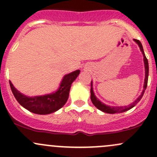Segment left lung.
<instances>
[{"mask_svg": "<svg viewBox=\"0 0 157 157\" xmlns=\"http://www.w3.org/2000/svg\"><path fill=\"white\" fill-rule=\"evenodd\" d=\"M134 42L138 45V46L140 47V51H141L142 54H143L144 56V67H145V79H144V90L142 92L141 95L134 101L133 103H131V105H128V106H109V105H106L105 104L102 103L101 101H99L97 98L96 97L94 94V92H93V81H91V89H90V93H91V96H90V99H91L92 102H93V105L96 107L99 110L102 111V112H105V113H109V114H115V113H121V112H124L125 111L129 110L131 108H133L134 106H135V105H137V102H139V101L141 99V98L143 97L144 93L145 90L147 89V81H148V75H149V65H148V61H147L146 56H145L144 52L143 46H142V44L140 43V42L137 39H134Z\"/></svg>", "mask_w": 157, "mask_h": 157, "instance_id": "1", "label": "left lung"}]
</instances>
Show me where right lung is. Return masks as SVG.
I'll list each match as a JSON object with an SVG mask.
<instances>
[{"label": "right lung", "mask_w": 157, "mask_h": 157, "mask_svg": "<svg viewBox=\"0 0 157 157\" xmlns=\"http://www.w3.org/2000/svg\"><path fill=\"white\" fill-rule=\"evenodd\" d=\"M80 72V70H77L74 72L66 74L63 77L60 87L56 92L44 96L29 97L18 91L10 81V86L13 94L22 106L33 113L48 115L58 111L67 102L71 84L78 77Z\"/></svg>", "instance_id": "right-lung-1"}]
</instances>
